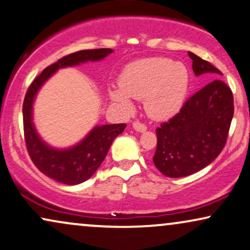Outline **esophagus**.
I'll list each match as a JSON object with an SVG mask.
<instances>
[{"mask_svg":"<svg viewBox=\"0 0 250 250\" xmlns=\"http://www.w3.org/2000/svg\"><path fill=\"white\" fill-rule=\"evenodd\" d=\"M133 128L135 129L137 132H140V133H144L147 131V126H146L145 124H142V123L140 122H134L133 123Z\"/></svg>","mask_w":250,"mask_h":250,"instance_id":"34e87169","label":"esophagus"}]
</instances>
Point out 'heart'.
<instances>
[{"mask_svg":"<svg viewBox=\"0 0 250 250\" xmlns=\"http://www.w3.org/2000/svg\"><path fill=\"white\" fill-rule=\"evenodd\" d=\"M189 83V71L181 62L164 57L141 58L125 66L118 79L119 88L111 87L109 97L124 111L133 109L129 97L144 99L150 117L167 119L183 108Z\"/></svg>","mask_w":250,"mask_h":250,"instance_id":"b5f03b06","label":"heart"}]
</instances>
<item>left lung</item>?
<instances>
[{
  "instance_id": "1",
  "label": "left lung",
  "mask_w": 250,
  "mask_h": 250,
  "mask_svg": "<svg viewBox=\"0 0 250 250\" xmlns=\"http://www.w3.org/2000/svg\"><path fill=\"white\" fill-rule=\"evenodd\" d=\"M188 56L196 77L208 73L215 79L223 74L195 54L188 51ZM233 112L229 87L220 79L212 80L156 129L155 167L170 178L189 176L208 167L224 148Z\"/></svg>"
}]
</instances>
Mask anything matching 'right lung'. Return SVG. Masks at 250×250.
I'll return each instance as SVG.
<instances>
[{
    "mask_svg": "<svg viewBox=\"0 0 250 250\" xmlns=\"http://www.w3.org/2000/svg\"><path fill=\"white\" fill-rule=\"evenodd\" d=\"M111 53L112 49L102 48L67 55L42 71L26 93L22 104L26 147L35 167L50 179L65 185H78L89 179L104 161L112 141L123 133L126 125H96L78 144L67 148L53 147L40 137L33 122V105L39 90L60 69L102 61Z\"/></svg>",
    "mask_w": 250,
    "mask_h": 250,
    "instance_id": "add662e5",
    "label": "right lung"
}]
</instances>
